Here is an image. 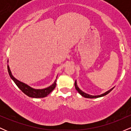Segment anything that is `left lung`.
<instances>
[{
  "instance_id": "left-lung-1",
  "label": "left lung",
  "mask_w": 131,
  "mask_h": 131,
  "mask_svg": "<svg viewBox=\"0 0 131 131\" xmlns=\"http://www.w3.org/2000/svg\"><path fill=\"white\" fill-rule=\"evenodd\" d=\"M74 85H75V88H76V89L77 90V91L81 95L83 96V97H85V98H89V99H94V98H99V97H103V96H105L106 95H107L108 93L110 92L111 91H112L113 89L114 88H113L112 89H111L110 90H109V91H108L107 92H106L104 93V94H102L101 95H89V94H85V93L84 92H82L81 90L79 89V88H78V85H77V83H76V81H75L74 82Z\"/></svg>"
}]
</instances>
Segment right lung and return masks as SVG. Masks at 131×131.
<instances>
[{"mask_svg": "<svg viewBox=\"0 0 131 131\" xmlns=\"http://www.w3.org/2000/svg\"><path fill=\"white\" fill-rule=\"evenodd\" d=\"M7 68H8V72L10 78L13 79V81H14L16 85L18 87V88L24 94H25L29 97H32V98H43V97H46L56 87V80H55L53 84L47 88L43 89H33L29 87V85L25 84L23 82H21L17 80L13 77L11 71L10 70L8 65H7Z\"/></svg>", "mask_w": 131, "mask_h": 131, "instance_id": "add662e5", "label": "right lung"}]
</instances>
